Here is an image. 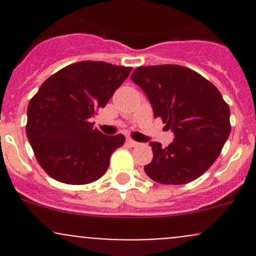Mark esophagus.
I'll use <instances>...</instances> for the list:
<instances>
[{"instance_id":"34e87169","label":"esophagus","mask_w":256,"mask_h":256,"mask_svg":"<svg viewBox=\"0 0 256 256\" xmlns=\"http://www.w3.org/2000/svg\"><path fill=\"white\" fill-rule=\"evenodd\" d=\"M126 144H128L130 147H135V146H138V142L131 140V138H126Z\"/></svg>"}]
</instances>
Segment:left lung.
<instances>
[{
	"instance_id": "obj_1",
	"label": "left lung",
	"mask_w": 256,
	"mask_h": 256,
	"mask_svg": "<svg viewBox=\"0 0 256 256\" xmlns=\"http://www.w3.org/2000/svg\"><path fill=\"white\" fill-rule=\"evenodd\" d=\"M131 80L144 90L154 116L174 138L167 147L150 142L154 158L144 167L154 182L184 184L214 164L230 134V110L219 90L182 66H138Z\"/></svg>"
}]
</instances>
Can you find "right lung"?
<instances>
[{"instance_id": "right-lung-1", "label": "right lung", "mask_w": 256, "mask_h": 256, "mask_svg": "<svg viewBox=\"0 0 256 256\" xmlns=\"http://www.w3.org/2000/svg\"><path fill=\"white\" fill-rule=\"evenodd\" d=\"M130 66L84 60L46 80L27 109V138L38 164L59 182L86 184L106 172L125 136H108L90 122L130 74Z\"/></svg>"}]
</instances>
